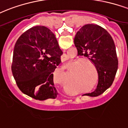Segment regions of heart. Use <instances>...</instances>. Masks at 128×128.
<instances>
[{
	"label": "heart",
	"mask_w": 128,
	"mask_h": 128,
	"mask_svg": "<svg viewBox=\"0 0 128 128\" xmlns=\"http://www.w3.org/2000/svg\"><path fill=\"white\" fill-rule=\"evenodd\" d=\"M71 63L76 64L74 69L72 70L70 73L72 79L76 82L78 85L83 88L94 89L97 86L99 78V73L94 63L82 59L74 60Z\"/></svg>",
	"instance_id": "heart-1"
}]
</instances>
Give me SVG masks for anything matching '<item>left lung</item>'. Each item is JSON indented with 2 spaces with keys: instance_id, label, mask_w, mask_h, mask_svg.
<instances>
[{
  "instance_id": "8db88e82",
  "label": "left lung",
  "mask_w": 128,
  "mask_h": 128,
  "mask_svg": "<svg viewBox=\"0 0 128 128\" xmlns=\"http://www.w3.org/2000/svg\"><path fill=\"white\" fill-rule=\"evenodd\" d=\"M74 42L78 56L88 58L94 63L99 73L96 88L93 92L85 94L99 96L111 86L118 68L114 40L104 28L94 24H87L77 32Z\"/></svg>"
}]
</instances>
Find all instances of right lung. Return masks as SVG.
Returning a JSON list of instances; mask_svg holds the SVG:
<instances>
[{
    "instance_id": "obj_1",
    "label": "right lung",
    "mask_w": 128,
    "mask_h": 128,
    "mask_svg": "<svg viewBox=\"0 0 128 128\" xmlns=\"http://www.w3.org/2000/svg\"><path fill=\"white\" fill-rule=\"evenodd\" d=\"M62 54L48 28L36 26L24 32L14 45L11 66L18 88L36 100L56 99L53 72Z\"/></svg>"
}]
</instances>
